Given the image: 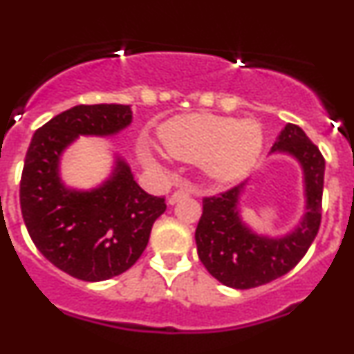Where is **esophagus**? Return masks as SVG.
Masks as SVG:
<instances>
[{"instance_id": "34e87169", "label": "esophagus", "mask_w": 354, "mask_h": 354, "mask_svg": "<svg viewBox=\"0 0 354 354\" xmlns=\"http://www.w3.org/2000/svg\"><path fill=\"white\" fill-rule=\"evenodd\" d=\"M191 193L188 189H178V191H174V193L169 196V199H168V203L169 204H174V203H178L180 201V199H183V198H186V196H189Z\"/></svg>"}]
</instances>
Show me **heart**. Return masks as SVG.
I'll list each match as a JSON object with an SVG mask.
<instances>
[{"instance_id": "obj_1", "label": "heart", "mask_w": 354, "mask_h": 354, "mask_svg": "<svg viewBox=\"0 0 354 354\" xmlns=\"http://www.w3.org/2000/svg\"><path fill=\"white\" fill-rule=\"evenodd\" d=\"M165 151L186 163H199L204 174L219 183L244 178L257 163L263 147L261 123L214 113H186L169 118L158 130ZM140 158L158 168L156 156L140 148Z\"/></svg>"}]
</instances>
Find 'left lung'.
Returning a JSON list of instances; mask_svg holds the SVG:
<instances>
[{"label":"left lung","mask_w":354,"mask_h":354,"mask_svg":"<svg viewBox=\"0 0 354 354\" xmlns=\"http://www.w3.org/2000/svg\"><path fill=\"white\" fill-rule=\"evenodd\" d=\"M287 153L304 171L305 214L292 232L280 237L259 236L242 223L239 199L247 181L216 196L203 198L196 227L198 255L207 272L227 287L254 288L290 272L317 237L322 223L325 158L299 125L287 123L270 153Z\"/></svg>","instance_id":"obj_1"}]
</instances>
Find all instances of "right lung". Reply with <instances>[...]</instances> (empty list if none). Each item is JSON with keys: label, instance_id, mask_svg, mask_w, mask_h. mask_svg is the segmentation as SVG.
<instances>
[{"label": "right lung", "instance_id": "obj_1", "mask_svg": "<svg viewBox=\"0 0 354 354\" xmlns=\"http://www.w3.org/2000/svg\"><path fill=\"white\" fill-rule=\"evenodd\" d=\"M130 123V105H75L36 130L24 160L19 203L29 236L50 263L85 282L129 270L166 209L165 198L140 188L123 158L99 188L71 189L61 180V155L79 135L110 136Z\"/></svg>", "mask_w": 354, "mask_h": 354}]
</instances>
